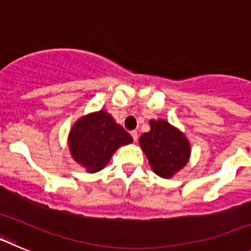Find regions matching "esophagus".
I'll return each instance as SVG.
<instances>
[{
  "mask_svg": "<svg viewBox=\"0 0 251 251\" xmlns=\"http://www.w3.org/2000/svg\"><path fill=\"white\" fill-rule=\"evenodd\" d=\"M130 136H132L133 141L137 142V139H138V133H137V130H132V132H130Z\"/></svg>",
  "mask_w": 251,
  "mask_h": 251,
  "instance_id": "obj_1",
  "label": "esophagus"
}]
</instances>
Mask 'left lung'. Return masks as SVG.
<instances>
[{
    "label": "left lung",
    "instance_id": "obj_1",
    "mask_svg": "<svg viewBox=\"0 0 251 251\" xmlns=\"http://www.w3.org/2000/svg\"><path fill=\"white\" fill-rule=\"evenodd\" d=\"M150 126L151 130L142 134L139 145L153 172L163 178H171L188 162L190 143L181 130L163 119H152Z\"/></svg>",
    "mask_w": 251,
    "mask_h": 251
}]
</instances>
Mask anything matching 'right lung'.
<instances>
[{
  "label": "right lung",
  "instance_id": "1",
  "mask_svg": "<svg viewBox=\"0 0 251 251\" xmlns=\"http://www.w3.org/2000/svg\"><path fill=\"white\" fill-rule=\"evenodd\" d=\"M132 142L129 133L105 110L80 118L69 133L72 157L90 174L103 170L115 151Z\"/></svg>",
  "mask_w": 251,
  "mask_h": 251
}]
</instances>
